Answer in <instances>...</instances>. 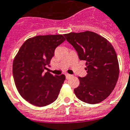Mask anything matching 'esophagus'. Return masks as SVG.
I'll return each mask as SVG.
<instances>
[{
	"mask_svg": "<svg viewBox=\"0 0 130 130\" xmlns=\"http://www.w3.org/2000/svg\"><path fill=\"white\" fill-rule=\"evenodd\" d=\"M71 77H72V75H70V74H68V73H67V74H66V77L67 78V79H69V78Z\"/></svg>",
	"mask_w": 130,
	"mask_h": 130,
	"instance_id": "1",
	"label": "esophagus"
}]
</instances>
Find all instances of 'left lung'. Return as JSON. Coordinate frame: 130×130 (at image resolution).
Segmentation results:
<instances>
[{"label":"left lung","mask_w":130,"mask_h":130,"mask_svg":"<svg viewBox=\"0 0 130 130\" xmlns=\"http://www.w3.org/2000/svg\"><path fill=\"white\" fill-rule=\"evenodd\" d=\"M64 37L75 48L80 60L86 63L88 74L79 77L80 84L74 89L75 94L85 103H100L111 94L119 78V66L115 48L94 32H72Z\"/></svg>","instance_id":"8db88e82"}]
</instances>
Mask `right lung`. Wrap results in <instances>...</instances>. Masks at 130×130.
Instances as JSON below:
<instances>
[{
    "mask_svg": "<svg viewBox=\"0 0 130 130\" xmlns=\"http://www.w3.org/2000/svg\"><path fill=\"white\" fill-rule=\"evenodd\" d=\"M66 39L62 35L38 36L25 41L13 62L15 86L22 98L43 107L57 99L66 77L53 76L47 69L57 46Z\"/></svg>",
    "mask_w": 130,
    "mask_h": 130,
    "instance_id": "add662e5",
    "label": "right lung"
}]
</instances>
